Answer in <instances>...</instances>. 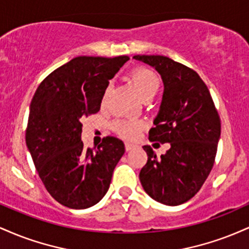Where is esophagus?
Masks as SVG:
<instances>
[{
    "mask_svg": "<svg viewBox=\"0 0 249 249\" xmlns=\"http://www.w3.org/2000/svg\"><path fill=\"white\" fill-rule=\"evenodd\" d=\"M136 147H137V145L133 144V142H125V148H126V151H131Z\"/></svg>",
    "mask_w": 249,
    "mask_h": 249,
    "instance_id": "1",
    "label": "esophagus"
}]
</instances>
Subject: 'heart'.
<instances>
[{"instance_id":"1","label":"heart","mask_w":249,"mask_h":249,"mask_svg":"<svg viewBox=\"0 0 249 249\" xmlns=\"http://www.w3.org/2000/svg\"><path fill=\"white\" fill-rule=\"evenodd\" d=\"M132 81L142 101L152 99L160 88V82L153 71L137 69L132 72ZM144 124L138 119H119L115 123L117 132L128 139H133L141 133Z\"/></svg>"}]
</instances>
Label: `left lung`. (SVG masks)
<instances>
[{
    "label": "left lung",
    "mask_w": 249,
    "mask_h": 249,
    "mask_svg": "<svg viewBox=\"0 0 249 249\" xmlns=\"http://www.w3.org/2000/svg\"><path fill=\"white\" fill-rule=\"evenodd\" d=\"M164 83L159 112L148 132L151 142H170L160 158L148 145L139 179L148 196L167 206L193 198L212 170L221 124L210 91L198 73L165 56L137 55Z\"/></svg>",
    "instance_id": "left-lung-1"
}]
</instances>
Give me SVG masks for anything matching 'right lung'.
Masks as SVG:
<instances>
[{"label": "right lung", "mask_w": 249, "mask_h": 249, "mask_svg": "<svg viewBox=\"0 0 249 249\" xmlns=\"http://www.w3.org/2000/svg\"><path fill=\"white\" fill-rule=\"evenodd\" d=\"M128 59L75 57L53 71L33 97L27 147L47 191L63 206L85 210L110 187L124 142L108 136L96 151L85 148L81 121L98 112L108 81Z\"/></svg>", "instance_id": "right-lung-1"}]
</instances>
